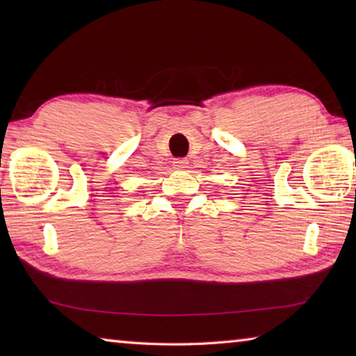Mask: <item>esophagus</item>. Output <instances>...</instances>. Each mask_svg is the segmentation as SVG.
Segmentation results:
<instances>
[{"label": "esophagus", "instance_id": "34e87169", "mask_svg": "<svg viewBox=\"0 0 356 356\" xmlns=\"http://www.w3.org/2000/svg\"><path fill=\"white\" fill-rule=\"evenodd\" d=\"M172 168L177 171H182L185 168H188V160L186 159H176L172 161Z\"/></svg>", "mask_w": 356, "mask_h": 356}]
</instances>
